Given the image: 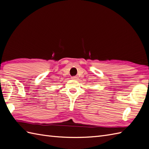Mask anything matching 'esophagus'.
<instances>
[{
  "mask_svg": "<svg viewBox=\"0 0 149 149\" xmlns=\"http://www.w3.org/2000/svg\"><path fill=\"white\" fill-rule=\"evenodd\" d=\"M71 78H72V79H74V80H76V79H78V77H77V76H75V77H72Z\"/></svg>",
  "mask_w": 149,
  "mask_h": 149,
  "instance_id": "esophagus-1",
  "label": "esophagus"
}]
</instances>
